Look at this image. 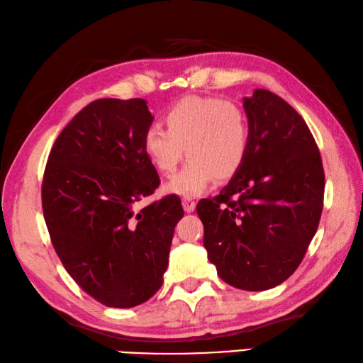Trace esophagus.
Here are the masks:
<instances>
[{"mask_svg":"<svg viewBox=\"0 0 363 363\" xmlns=\"http://www.w3.org/2000/svg\"><path fill=\"white\" fill-rule=\"evenodd\" d=\"M182 204H183V208H185V212H193L194 208H196V202H194V199H191V198H183L182 199Z\"/></svg>","mask_w":363,"mask_h":363,"instance_id":"1","label":"esophagus"}]
</instances>
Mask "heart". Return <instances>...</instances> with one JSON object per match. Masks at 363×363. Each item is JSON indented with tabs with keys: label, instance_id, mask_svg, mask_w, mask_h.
I'll list each match as a JSON object with an SVG mask.
<instances>
[{
	"label": "heart",
	"instance_id": "b5f03b06",
	"mask_svg": "<svg viewBox=\"0 0 363 363\" xmlns=\"http://www.w3.org/2000/svg\"><path fill=\"white\" fill-rule=\"evenodd\" d=\"M165 130L150 127L142 148L151 167L169 177L189 156L167 183L172 194L194 198L206 193L217 177L228 180L238 174L249 152L250 124L236 101L217 97H186L164 113Z\"/></svg>",
	"mask_w": 363,
	"mask_h": 363
}]
</instances>
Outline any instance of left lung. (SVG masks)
I'll return each instance as SVG.
<instances>
[{
    "label": "left lung",
    "mask_w": 363,
    "mask_h": 363,
    "mask_svg": "<svg viewBox=\"0 0 363 363\" xmlns=\"http://www.w3.org/2000/svg\"><path fill=\"white\" fill-rule=\"evenodd\" d=\"M249 152L230 183L199 201L208 262L226 284L276 287L303 262L323 207L322 159L304 119L264 89L244 99Z\"/></svg>",
    "instance_id": "1"
}]
</instances>
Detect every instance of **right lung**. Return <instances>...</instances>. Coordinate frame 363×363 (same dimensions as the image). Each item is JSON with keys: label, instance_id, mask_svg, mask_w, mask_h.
<instances>
[{"label": "right lung", "instance_id": "right-lung-1", "mask_svg": "<svg viewBox=\"0 0 363 363\" xmlns=\"http://www.w3.org/2000/svg\"><path fill=\"white\" fill-rule=\"evenodd\" d=\"M152 119L143 99L95 100L60 132L44 170L43 213L57 255L108 308H133L161 289L185 213L175 194L133 208L161 183L142 148Z\"/></svg>", "mask_w": 363, "mask_h": 363}]
</instances>
